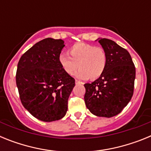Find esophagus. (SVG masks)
Returning <instances> with one entry per match:
<instances>
[{"instance_id": "obj_1", "label": "esophagus", "mask_w": 151, "mask_h": 151, "mask_svg": "<svg viewBox=\"0 0 151 151\" xmlns=\"http://www.w3.org/2000/svg\"><path fill=\"white\" fill-rule=\"evenodd\" d=\"M81 84H83V83L80 82V81H78V80H76V85H81Z\"/></svg>"}]
</instances>
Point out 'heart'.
<instances>
[{"mask_svg":"<svg viewBox=\"0 0 151 151\" xmlns=\"http://www.w3.org/2000/svg\"><path fill=\"white\" fill-rule=\"evenodd\" d=\"M69 55L66 53L59 55V63L63 70L69 76L76 73V76L81 79H97L104 73L106 65V54L101 47L78 42L69 47Z\"/></svg>","mask_w":151,"mask_h":151,"instance_id":"heart-1","label":"heart"}]
</instances>
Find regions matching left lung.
Wrapping results in <instances>:
<instances>
[{
  "instance_id": "left-lung-1",
  "label": "left lung",
  "mask_w": 151,
  "mask_h": 151,
  "mask_svg": "<svg viewBox=\"0 0 151 151\" xmlns=\"http://www.w3.org/2000/svg\"><path fill=\"white\" fill-rule=\"evenodd\" d=\"M106 54L105 70L91 83L84 85L85 102L89 111L100 117H113L132 99L135 68L129 52L107 38H98Z\"/></svg>"
}]
</instances>
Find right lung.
<instances>
[{"instance_id": "obj_1", "label": "right lung", "mask_w": 151, "mask_h": 151, "mask_svg": "<svg viewBox=\"0 0 151 151\" xmlns=\"http://www.w3.org/2000/svg\"><path fill=\"white\" fill-rule=\"evenodd\" d=\"M61 39L45 38L21 57L16 82L22 105L39 120L53 122L65 116L75 79L63 70Z\"/></svg>"}]
</instances>
